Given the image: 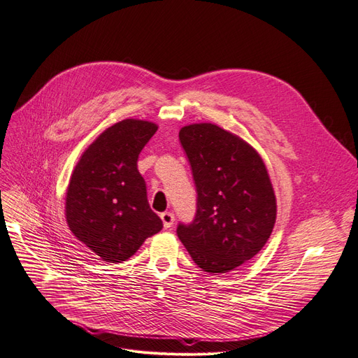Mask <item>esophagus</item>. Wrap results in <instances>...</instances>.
Listing matches in <instances>:
<instances>
[{"instance_id": "1", "label": "esophagus", "mask_w": 358, "mask_h": 358, "mask_svg": "<svg viewBox=\"0 0 358 358\" xmlns=\"http://www.w3.org/2000/svg\"><path fill=\"white\" fill-rule=\"evenodd\" d=\"M161 220L164 222V227L165 229H171L172 224H174V214L164 213V214H161Z\"/></svg>"}]
</instances>
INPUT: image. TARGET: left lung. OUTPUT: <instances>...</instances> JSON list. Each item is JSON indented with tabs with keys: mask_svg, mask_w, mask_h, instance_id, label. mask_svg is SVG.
I'll list each match as a JSON object with an SVG mask.
<instances>
[{
	"mask_svg": "<svg viewBox=\"0 0 358 358\" xmlns=\"http://www.w3.org/2000/svg\"><path fill=\"white\" fill-rule=\"evenodd\" d=\"M180 141L193 171L197 213L177 234L203 271H233L273 233L277 202L268 169L255 148L217 124L182 127Z\"/></svg>",
	"mask_w": 358,
	"mask_h": 358,
	"instance_id": "left-lung-1",
	"label": "left lung"
}]
</instances>
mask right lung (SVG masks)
<instances>
[{"label": "right lung", "mask_w": 358, "mask_h": 358, "mask_svg": "<svg viewBox=\"0 0 358 358\" xmlns=\"http://www.w3.org/2000/svg\"><path fill=\"white\" fill-rule=\"evenodd\" d=\"M157 125L129 117L106 128L79 157L64 197L71 233L106 262L134 255L148 237L162 230L149 206L138 155Z\"/></svg>", "instance_id": "obj_1"}]
</instances>
